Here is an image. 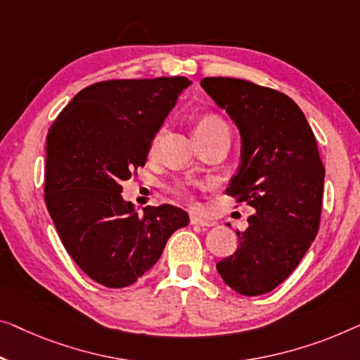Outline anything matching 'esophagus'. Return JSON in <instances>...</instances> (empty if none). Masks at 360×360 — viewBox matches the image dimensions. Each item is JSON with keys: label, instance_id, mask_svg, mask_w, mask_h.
<instances>
[{"label": "esophagus", "instance_id": "34e87169", "mask_svg": "<svg viewBox=\"0 0 360 360\" xmlns=\"http://www.w3.org/2000/svg\"><path fill=\"white\" fill-rule=\"evenodd\" d=\"M191 224H197V226H202V228H210V226H213L214 223L212 221V219H207L203 217H197V214H192Z\"/></svg>", "mask_w": 360, "mask_h": 360}]
</instances>
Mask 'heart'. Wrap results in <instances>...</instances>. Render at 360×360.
I'll use <instances>...</instances> for the list:
<instances>
[{"instance_id": "1", "label": "heart", "mask_w": 360, "mask_h": 360, "mask_svg": "<svg viewBox=\"0 0 360 360\" xmlns=\"http://www.w3.org/2000/svg\"><path fill=\"white\" fill-rule=\"evenodd\" d=\"M202 126H226V124H224L221 120H218V117L210 116V117H205V120L198 124V127H202ZM171 191H173L174 194L179 197H189V189H187L186 184H181V182H178V184H174L173 187H171Z\"/></svg>"}]
</instances>
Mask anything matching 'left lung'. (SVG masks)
Returning a JSON list of instances; mask_svg holds the SVG:
<instances>
[{"label": "left lung", "instance_id": "left-lung-1", "mask_svg": "<svg viewBox=\"0 0 360 360\" xmlns=\"http://www.w3.org/2000/svg\"><path fill=\"white\" fill-rule=\"evenodd\" d=\"M200 85L240 136V165L226 192L255 210L238 231V250L217 270L236 292L260 296L291 275L317 236L325 181L317 141L302 110L278 90L231 77Z\"/></svg>", "mask_w": 360, "mask_h": 360}]
</instances>
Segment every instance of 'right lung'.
I'll return each mask as SVG.
<instances>
[{"label":"right lung","instance_id":"right-lung-1","mask_svg":"<svg viewBox=\"0 0 360 360\" xmlns=\"http://www.w3.org/2000/svg\"><path fill=\"white\" fill-rule=\"evenodd\" d=\"M187 77L105 80L69 101L46 136L45 202L68 254L106 288H126L148 271L166 240L189 223L174 205L139 217L121 182L147 162Z\"/></svg>","mask_w":360,"mask_h":360}]
</instances>
